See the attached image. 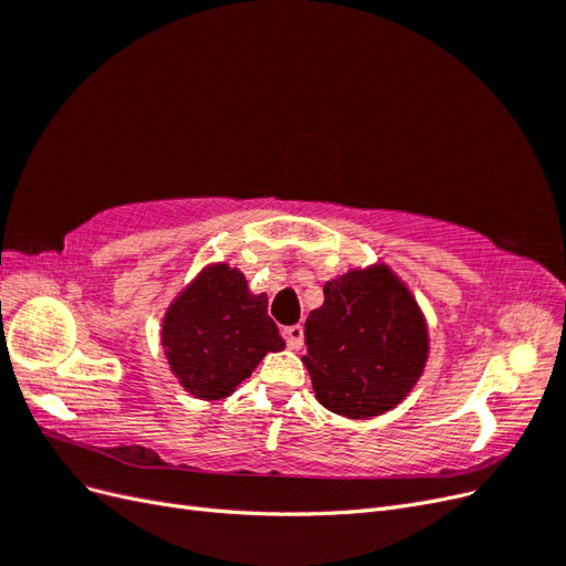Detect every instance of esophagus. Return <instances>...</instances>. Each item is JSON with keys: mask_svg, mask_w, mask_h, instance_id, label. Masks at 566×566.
Returning a JSON list of instances; mask_svg holds the SVG:
<instances>
[{"mask_svg": "<svg viewBox=\"0 0 566 566\" xmlns=\"http://www.w3.org/2000/svg\"><path fill=\"white\" fill-rule=\"evenodd\" d=\"M281 333H283L290 349H300L302 347V342H304V328H302V325H287V328H283Z\"/></svg>", "mask_w": 566, "mask_h": 566, "instance_id": "esophagus-1", "label": "esophagus"}]
</instances>
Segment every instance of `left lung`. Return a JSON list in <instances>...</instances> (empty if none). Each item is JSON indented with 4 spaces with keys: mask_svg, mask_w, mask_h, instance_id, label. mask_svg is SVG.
I'll list each match as a JSON object with an SVG mask.
<instances>
[{
    "mask_svg": "<svg viewBox=\"0 0 566 566\" xmlns=\"http://www.w3.org/2000/svg\"><path fill=\"white\" fill-rule=\"evenodd\" d=\"M306 356L321 406L337 416H382L424 370L427 323L408 287L380 264L323 285V304L304 323Z\"/></svg>",
    "mask_w": 566,
    "mask_h": 566,
    "instance_id": "left-lung-1",
    "label": "left lung"
}]
</instances>
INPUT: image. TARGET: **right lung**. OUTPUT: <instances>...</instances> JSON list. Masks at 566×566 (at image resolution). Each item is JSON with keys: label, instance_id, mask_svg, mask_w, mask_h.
<instances>
[{"label": "right lung", "instance_id": "1", "mask_svg": "<svg viewBox=\"0 0 566 566\" xmlns=\"http://www.w3.org/2000/svg\"><path fill=\"white\" fill-rule=\"evenodd\" d=\"M163 347L186 391L219 401L285 342L266 312V295H252L238 269L214 264L167 310Z\"/></svg>", "mask_w": 566, "mask_h": 566}]
</instances>
